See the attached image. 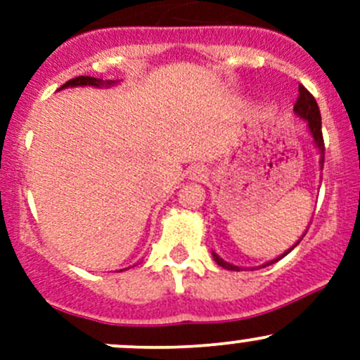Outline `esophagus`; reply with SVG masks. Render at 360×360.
Here are the masks:
<instances>
[{
    "label": "esophagus",
    "instance_id": "1",
    "mask_svg": "<svg viewBox=\"0 0 360 360\" xmlns=\"http://www.w3.org/2000/svg\"><path fill=\"white\" fill-rule=\"evenodd\" d=\"M190 177L193 181H203L207 177V169L202 165H197V167H191L190 170Z\"/></svg>",
    "mask_w": 360,
    "mask_h": 360
}]
</instances>
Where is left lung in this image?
Listing matches in <instances>:
<instances>
[{
  "label": "left lung",
  "mask_w": 360,
  "mask_h": 360,
  "mask_svg": "<svg viewBox=\"0 0 360 360\" xmlns=\"http://www.w3.org/2000/svg\"><path fill=\"white\" fill-rule=\"evenodd\" d=\"M294 112H296V115L300 116V118L307 120L308 130H310V134H311V139H314L315 146H317L319 151H321V167H324V137H322L321 111H319V106H317V101H315V97L311 96V94L308 92V90L304 89L303 85H300V96H297L296 104H294ZM304 233H307V231H304ZM297 244H300V240H297L291 249L285 250V252L282 254L281 257H277V259L268 261V263H264L263 266H270V264L277 263L278 259H282V257H284V256H288V254L291 252V250L296 248ZM212 257H214V261H216V263L219 264V266L226 268V270H231V271H240V266H235V264L226 263V261L221 259V257L217 256L216 252H212Z\"/></svg>",
  "instance_id": "1"
}]
</instances>
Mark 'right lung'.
<instances>
[{"label":"right lung","instance_id":"1","mask_svg":"<svg viewBox=\"0 0 360 360\" xmlns=\"http://www.w3.org/2000/svg\"><path fill=\"white\" fill-rule=\"evenodd\" d=\"M115 79H101V78H92V76H78V78H72L69 82L64 83L59 90L68 89V86H111L115 85Z\"/></svg>","mask_w":360,"mask_h":360}]
</instances>
